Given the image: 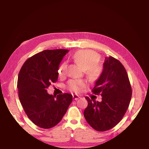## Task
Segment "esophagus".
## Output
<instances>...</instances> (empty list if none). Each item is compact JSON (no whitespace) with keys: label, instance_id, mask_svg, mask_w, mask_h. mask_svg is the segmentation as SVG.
I'll use <instances>...</instances> for the list:
<instances>
[{"label":"esophagus","instance_id":"34e87169","mask_svg":"<svg viewBox=\"0 0 149 149\" xmlns=\"http://www.w3.org/2000/svg\"><path fill=\"white\" fill-rule=\"evenodd\" d=\"M73 98L74 100H77L79 98V96L78 95H76V94H73Z\"/></svg>","mask_w":149,"mask_h":149}]
</instances>
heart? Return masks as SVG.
Listing matches in <instances>:
<instances>
[{
    "mask_svg": "<svg viewBox=\"0 0 149 149\" xmlns=\"http://www.w3.org/2000/svg\"><path fill=\"white\" fill-rule=\"evenodd\" d=\"M72 58L84 70H86V73L91 79H97L102 73V66L99 63L100 56L96 52L89 49H81L76 52ZM67 64L66 62L63 63L58 68V73L60 77H63L66 74ZM87 86L84 80L71 79L68 83L67 88L70 91L74 93H79Z\"/></svg>",
    "mask_w": 149,
    "mask_h": 149,
    "instance_id": "b5f03b06",
    "label": "heart"
}]
</instances>
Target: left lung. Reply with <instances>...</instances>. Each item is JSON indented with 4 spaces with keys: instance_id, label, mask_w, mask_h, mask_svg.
I'll use <instances>...</instances> for the list:
<instances>
[{
    "instance_id": "1",
    "label": "left lung",
    "mask_w": 149,
    "mask_h": 149,
    "mask_svg": "<svg viewBox=\"0 0 149 149\" xmlns=\"http://www.w3.org/2000/svg\"><path fill=\"white\" fill-rule=\"evenodd\" d=\"M103 70L92 89L101 95V102L85 97L88 104L84 111L87 123L97 131L104 132L118 124L127 111L132 97V88L123 64L115 58H105Z\"/></svg>"
}]
</instances>
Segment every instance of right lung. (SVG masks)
<instances>
[{
  "label": "right lung",
  "mask_w": 149,
  "mask_h": 149,
  "mask_svg": "<svg viewBox=\"0 0 149 149\" xmlns=\"http://www.w3.org/2000/svg\"><path fill=\"white\" fill-rule=\"evenodd\" d=\"M68 49H46L26 60L20 70L17 81L19 97L26 116L43 129L57 125L73 100L69 93L52 95L47 89L57 81L58 70Z\"/></svg>",
  "instance_id": "add662e5"
}]
</instances>
